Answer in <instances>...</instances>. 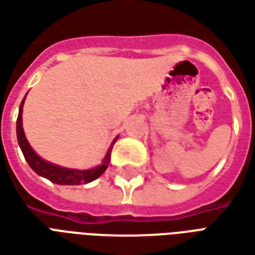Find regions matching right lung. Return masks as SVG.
Returning <instances> with one entry per match:
<instances>
[{"instance_id": "obj_1", "label": "right lung", "mask_w": 255, "mask_h": 255, "mask_svg": "<svg viewBox=\"0 0 255 255\" xmlns=\"http://www.w3.org/2000/svg\"><path fill=\"white\" fill-rule=\"evenodd\" d=\"M25 97L21 101L19 108V116H17V123H16V133H17V142L23 155H24L25 161L28 162L31 169L38 173L39 176L46 177L47 180L56 183V184H63V186H75V184H87V183L93 182L106 171V168L111 162V154L113 144L116 142V139L112 142L111 147L106 151V155L101 162V165L91 168V169H71V168H65V166L56 165L49 161L43 160L42 157L36 154L32 150V147L28 143V140L25 138L24 129H23V105H24Z\"/></svg>"}]
</instances>
